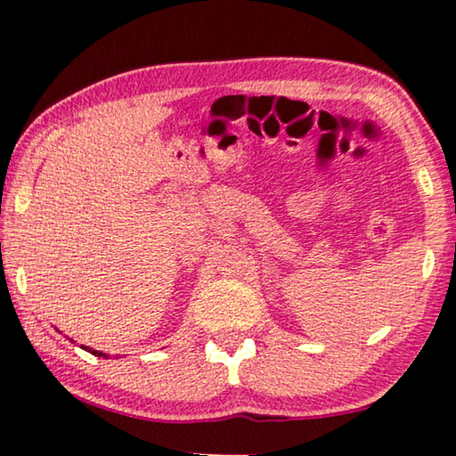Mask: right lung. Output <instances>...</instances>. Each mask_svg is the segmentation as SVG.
Instances as JSON below:
<instances>
[{"mask_svg": "<svg viewBox=\"0 0 456 456\" xmlns=\"http://www.w3.org/2000/svg\"><path fill=\"white\" fill-rule=\"evenodd\" d=\"M82 348H84V350H86V352H90V354H94V356H98V358H100V356H102V358H108V356H106V354H102V352H98V350H92V348H88V346H82Z\"/></svg>", "mask_w": 456, "mask_h": 456, "instance_id": "obj_1", "label": "right lung"}]
</instances>
